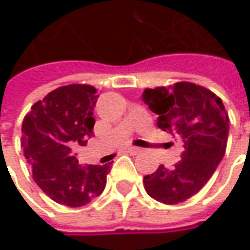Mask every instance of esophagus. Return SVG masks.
I'll return each mask as SVG.
<instances>
[{"label": "esophagus", "instance_id": "esophagus-1", "mask_svg": "<svg viewBox=\"0 0 250 250\" xmlns=\"http://www.w3.org/2000/svg\"><path fill=\"white\" fill-rule=\"evenodd\" d=\"M126 151L130 153V154H136V153H139L140 149L139 147H135V146H129V147H126Z\"/></svg>", "mask_w": 250, "mask_h": 250}]
</instances>
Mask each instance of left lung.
<instances>
[{
  "label": "left lung",
  "mask_w": 250,
  "mask_h": 250,
  "mask_svg": "<svg viewBox=\"0 0 250 250\" xmlns=\"http://www.w3.org/2000/svg\"><path fill=\"white\" fill-rule=\"evenodd\" d=\"M157 126L182 142L181 161L160 166L143 178L147 195L166 205H177L196 195L224 157L229 118L221 99L203 86L177 82L169 87L146 89L142 94Z\"/></svg>",
  "instance_id": "obj_1"
}]
</instances>
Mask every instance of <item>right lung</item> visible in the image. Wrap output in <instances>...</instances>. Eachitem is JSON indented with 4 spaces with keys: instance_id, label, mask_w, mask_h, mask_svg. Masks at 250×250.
<instances>
[{
    "instance_id": "1",
    "label": "right lung",
    "mask_w": 250,
    "mask_h": 250,
    "mask_svg": "<svg viewBox=\"0 0 250 250\" xmlns=\"http://www.w3.org/2000/svg\"><path fill=\"white\" fill-rule=\"evenodd\" d=\"M96 93L90 84L61 86L33 104L22 124L21 145L34 182L63 206L87 205L107 184L110 164L82 167L75 154L93 136Z\"/></svg>"
}]
</instances>
